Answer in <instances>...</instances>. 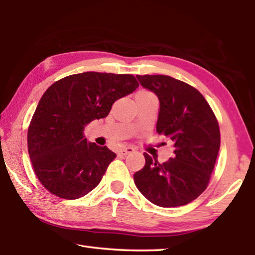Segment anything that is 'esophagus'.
I'll use <instances>...</instances> for the list:
<instances>
[{"label": "esophagus", "instance_id": "esophagus-1", "mask_svg": "<svg viewBox=\"0 0 255 255\" xmlns=\"http://www.w3.org/2000/svg\"><path fill=\"white\" fill-rule=\"evenodd\" d=\"M133 152H135V149L130 147V146H127V147H124L123 149H120L119 154L120 155H127V154H131Z\"/></svg>", "mask_w": 255, "mask_h": 255}]
</instances>
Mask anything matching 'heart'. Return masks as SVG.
Here are the masks:
<instances>
[{"mask_svg":"<svg viewBox=\"0 0 255 255\" xmlns=\"http://www.w3.org/2000/svg\"><path fill=\"white\" fill-rule=\"evenodd\" d=\"M138 93H149V92H146V91H140V92H138Z\"/></svg>","mask_w":255,"mask_h":255,"instance_id":"b5f03b06","label":"heart"}]
</instances>
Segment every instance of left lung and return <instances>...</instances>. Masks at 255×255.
I'll return each instance as SVG.
<instances>
[{
    "label": "left lung",
    "instance_id": "8db88e82",
    "mask_svg": "<svg viewBox=\"0 0 255 255\" xmlns=\"http://www.w3.org/2000/svg\"><path fill=\"white\" fill-rule=\"evenodd\" d=\"M136 77L158 98L156 131L172 140L174 157L159 163L144 153L145 166L133 174V181L154 205L164 208L187 205L208 187L221 147L217 118L193 86L167 75Z\"/></svg>",
    "mask_w": 255,
    "mask_h": 255
}]
</instances>
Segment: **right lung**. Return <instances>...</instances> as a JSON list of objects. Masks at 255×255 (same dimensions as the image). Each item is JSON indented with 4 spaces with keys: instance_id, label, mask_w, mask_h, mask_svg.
I'll return each instance as SVG.
<instances>
[{
    "instance_id": "obj_1",
    "label": "right lung",
    "mask_w": 255,
    "mask_h": 255,
    "mask_svg": "<svg viewBox=\"0 0 255 255\" xmlns=\"http://www.w3.org/2000/svg\"><path fill=\"white\" fill-rule=\"evenodd\" d=\"M139 86L131 74L84 72L56 81L42 94L28 128L34 174L50 193L79 199L100 183L116 154L89 143L85 125L106 118Z\"/></svg>"
}]
</instances>
